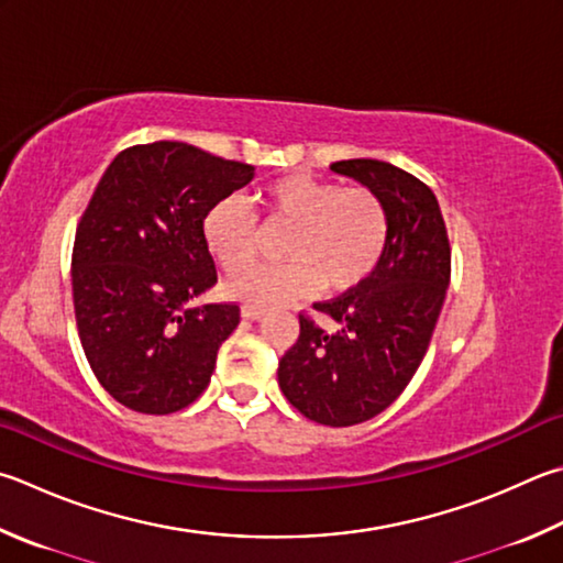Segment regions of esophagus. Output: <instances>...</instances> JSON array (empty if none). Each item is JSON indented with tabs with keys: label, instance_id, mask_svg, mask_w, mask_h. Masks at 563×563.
<instances>
[{
	"label": "esophagus",
	"instance_id": "34e87169",
	"mask_svg": "<svg viewBox=\"0 0 563 563\" xmlns=\"http://www.w3.org/2000/svg\"><path fill=\"white\" fill-rule=\"evenodd\" d=\"M241 314L246 317V320H261V314H263V308H255V305H246V308L241 310Z\"/></svg>",
	"mask_w": 563,
	"mask_h": 563
}]
</instances>
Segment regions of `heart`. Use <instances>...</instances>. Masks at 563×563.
<instances>
[{
  "label": "heart",
  "instance_id": "b5f03b06",
  "mask_svg": "<svg viewBox=\"0 0 563 563\" xmlns=\"http://www.w3.org/2000/svg\"><path fill=\"white\" fill-rule=\"evenodd\" d=\"M271 227H292L283 246L288 263L263 265L229 283L227 292L255 308L305 298L322 288L350 292L379 265L388 213L379 194L310 177H283L261 191ZM203 241L223 271L239 275L255 261L261 229L239 199H221L203 217Z\"/></svg>",
  "mask_w": 563,
  "mask_h": 563
}]
</instances>
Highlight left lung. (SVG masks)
<instances>
[{"label":"left lung","mask_w":563,"mask_h":563,"mask_svg":"<svg viewBox=\"0 0 563 563\" xmlns=\"http://www.w3.org/2000/svg\"><path fill=\"white\" fill-rule=\"evenodd\" d=\"M330 169L379 194L388 241L360 288L312 305L336 332L300 314L278 384L305 418L342 428L379 416L413 379L451 283V243L435 194L421 179L379 159H342Z\"/></svg>","instance_id":"obj_1"}]
</instances>
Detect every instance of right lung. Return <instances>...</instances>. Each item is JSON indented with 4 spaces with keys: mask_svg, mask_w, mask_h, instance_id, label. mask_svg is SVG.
<instances>
[{
    "mask_svg": "<svg viewBox=\"0 0 563 563\" xmlns=\"http://www.w3.org/2000/svg\"><path fill=\"white\" fill-rule=\"evenodd\" d=\"M251 179V165L169 140L122 150L100 177L76 229L70 280L86 360L118 404L165 416L209 386L241 310L189 305L217 283L201 227Z\"/></svg>",
    "mask_w": 563,
    "mask_h": 563,
    "instance_id": "obj_1",
    "label": "right lung"
}]
</instances>
